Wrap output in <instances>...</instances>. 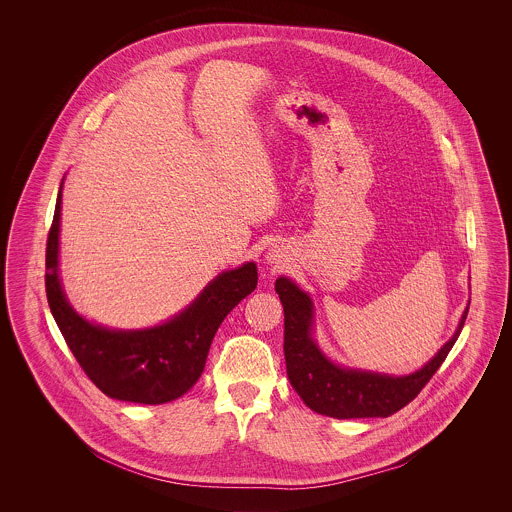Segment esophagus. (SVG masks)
I'll list each match as a JSON object with an SVG mask.
<instances>
[{"label": "esophagus", "mask_w": 512, "mask_h": 512, "mask_svg": "<svg viewBox=\"0 0 512 512\" xmlns=\"http://www.w3.org/2000/svg\"><path fill=\"white\" fill-rule=\"evenodd\" d=\"M274 261H276V259H272V263H274Z\"/></svg>", "instance_id": "obj_1"}]
</instances>
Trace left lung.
I'll use <instances>...</instances> for the list:
<instances>
[{
	"instance_id": "left-lung-1",
	"label": "left lung",
	"mask_w": 512,
	"mask_h": 512,
	"mask_svg": "<svg viewBox=\"0 0 512 512\" xmlns=\"http://www.w3.org/2000/svg\"><path fill=\"white\" fill-rule=\"evenodd\" d=\"M274 290L284 307V355L290 384L309 409L332 418H386L409 405L438 372L468 315L466 309L455 336L428 365L409 376H386L330 363L311 338L313 303L309 295L288 278H278Z\"/></svg>"
}]
</instances>
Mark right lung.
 <instances>
[{
    "label": "right lung",
    "instance_id": "1",
    "mask_svg": "<svg viewBox=\"0 0 512 512\" xmlns=\"http://www.w3.org/2000/svg\"><path fill=\"white\" fill-rule=\"evenodd\" d=\"M59 219L61 190L46 247V293L51 315L78 365L96 388L119 401L159 405L184 395L205 368L220 322L257 288L255 263L222 272L186 311L161 326L136 332L107 330L78 317L61 290Z\"/></svg>",
    "mask_w": 512,
    "mask_h": 512
}]
</instances>
